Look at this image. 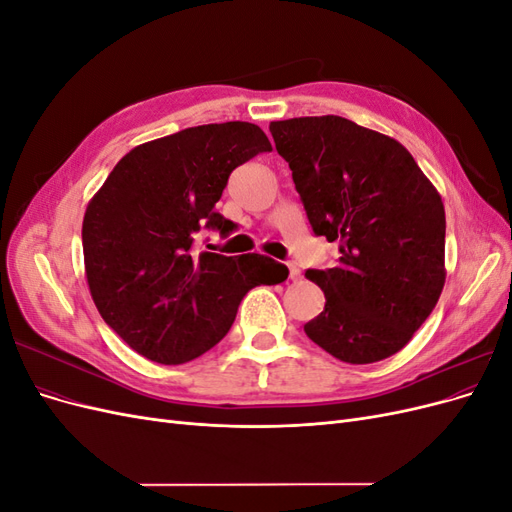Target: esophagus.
I'll use <instances>...</instances> for the list:
<instances>
[{"label": "esophagus", "mask_w": 512, "mask_h": 512, "mask_svg": "<svg viewBox=\"0 0 512 512\" xmlns=\"http://www.w3.org/2000/svg\"><path fill=\"white\" fill-rule=\"evenodd\" d=\"M288 273H290V280H292V282L301 280V271H299V267H297V265H292V262L288 265Z\"/></svg>", "instance_id": "esophagus-1"}]
</instances>
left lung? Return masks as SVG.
Returning <instances> with one entry per match:
<instances>
[{"label": "left lung", "instance_id": "8db88e82", "mask_svg": "<svg viewBox=\"0 0 512 512\" xmlns=\"http://www.w3.org/2000/svg\"><path fill=\"white\" fill-rule=\"evenodd\" d=\"M269 130L309 224L342 252L337 267L305 271L327 299L307 337L352 365L399 352L446 280L438 190L404 145L350 119L294 117Z\"/></svg>", "mask_w": 512, "mask_h": 512}]
</instances>
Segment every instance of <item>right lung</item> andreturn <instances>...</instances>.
I'll list each match as a JSON object with an SVG mask.
<instances>
[{"instance_id":"add662e5","label":"right lung","mask_w":512,"mask_h":512,"mask_svg":"<svg viewBox=\"0 0 512 512\" xmlns=\"http://www.w3.org/2000/svg\"><path fill=\"white\" fill-rule=\"evenodd\" d=\"M262 151L254 123L185 128L134 147L89 200L85 275L100 316L149 361L181 365L230 331L254 286L280 284L288 269L260 254L196 252L194 235L232 222L215 211L232 170Z\"/></svg>"}]
</instances>
